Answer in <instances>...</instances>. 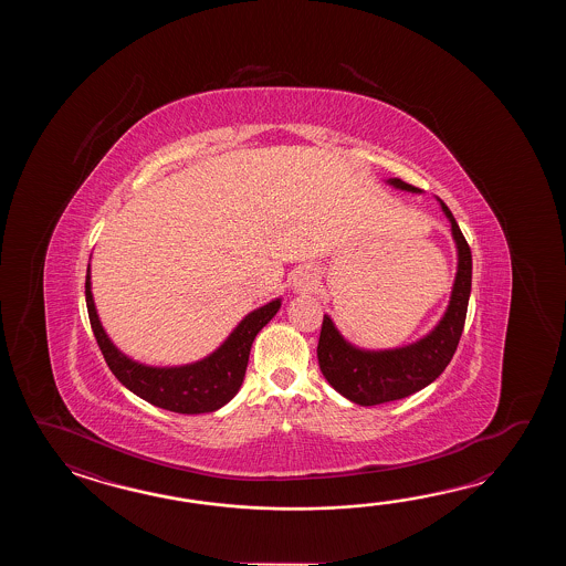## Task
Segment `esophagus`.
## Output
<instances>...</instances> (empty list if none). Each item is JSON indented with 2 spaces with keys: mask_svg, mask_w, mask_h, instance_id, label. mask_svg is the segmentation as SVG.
<instances>
[{
  "mask_svg": "<svg viewBox=\"0 0 566 566\" xmlns=\"http://www.w3.org/2000/svg\"><path fill=\"white\" fill-rule=\"evenodd\" d=\"M317 273H315V269H310V266H303L300 271H295V275H293V291L295 293H312L317 287Z\"/></svg>",
  "mask_w": 566,
  "mask_h": 566,
  "instance_id": "obj_1",
  "label": "esophagus"
}]
</instances>
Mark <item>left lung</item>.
Here are the masks:
<instances>
[{"instance_id":"obj_1","label":"left lung","mask_w":566,"mask_h":566,"mask_svg":"<svg viewBox=\"0 0 566 566\" xmlns=\"http://www.w3.org/2000/svg\"><path fill=\"white\" fill-rule=\"evenodd\" d=\"M386 184L402 192L421 193L419 188L398 178H388ZM437 202L451 224V237L458 249V271L446 312L433 329L398 348L368 349L352 344L339 334L332 317L324 315L317 344L319 368L342 397L360 407H374L419 392L443 374L458 349L470 303L471 251L451 210L443 200L437 198Z\"/></svg>"}]
</instances>
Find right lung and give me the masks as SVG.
Returning a JSON list of instances; mask_svg holds the SVG:
<instances>
[{"instance_id":"1","label":"right lung","mask_w":566,"mask_h":566,"mask_svg":"<svg viewBox=\"0 0 566 566\" xmlns=\"http://www.w3.org/2000/svg\"><path fill=\"white\" fill-rule=\"evenodd\" d=\"M85 295L91 327L111 373L133 395L144 398L154 407L180 415L214 412L237 397L244 380L254 337L281 310V297H277L247 313L229 337L202 360L181 366H149L120 352L101 324L93 300L91 263L86 269Z\"/></svg>"}]
</instances>
